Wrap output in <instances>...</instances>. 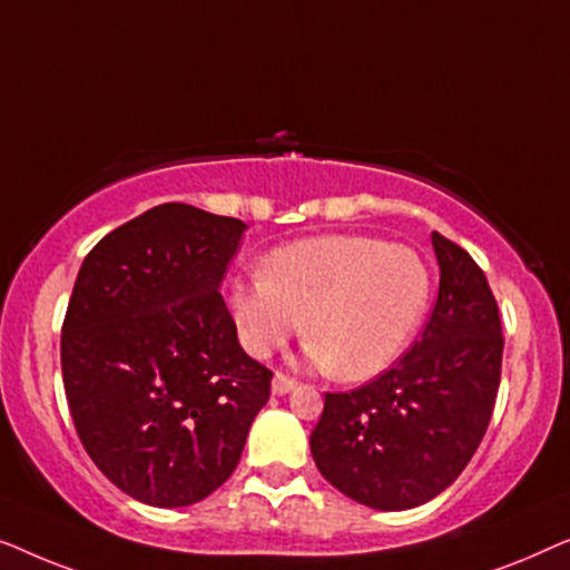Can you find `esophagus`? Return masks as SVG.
I'll use <instances>...</instances> for the list:
<instances>
[{
  "mask_svg": "<svg viewBox=\"0 0 570 570\" xmlns=\"http://www.w3.org/2000/svg\"><path fill=\"white\" fill-rule=\"evenodd\" d=\"M295 389V381L291 376H285V373H275V379H272V394L283 396V394H291Z\"/></svg>",
  "mask_w": 570,
  "mask_h": 570,
  "instance_id": "34e87169",
  "label": "esophagus"
}]
</instances>
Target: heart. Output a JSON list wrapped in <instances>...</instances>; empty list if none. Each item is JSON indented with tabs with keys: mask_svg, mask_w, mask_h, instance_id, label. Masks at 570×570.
Wrapping results in <instances>:
<instances>
[{
	"mask_svg": "<svg viewBox=\"0 0 570 570\" xmlns=\"http://www.w3.org/2000/svg\"><path fill=\"white\" fill-rule=\"evenodd\" d=\"M428 301L431 272L417 252L342 233L277 246L264 256L259 277L228 291L248 355L267 357L303 318V361L342 381L373 379L400 361Z\"/></svg>",
	"mask_w": 570,
	"mask_h": 570,
	"instance_id": "b5f03b06",
	"label": "heart"
}]
</instances>
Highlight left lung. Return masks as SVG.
<instances>
[{
  "instance_id": "left-lung-1",
  "label": "left lung",
  "mask_w": 570,
  "mask_h": 570,
  "mask_svg": "<svg viewBox=\"0 0 570 570\" xmlns=\"http://www.w3.org/2000/svg\"><path fill=\"white\" fill-rule=\"evenodd\" d=\"M441 283L415 347L353 392L326 394L311 454L326 482L376 511L423 505L454 482L488 431L503 332L485 272L441 233Z\"/></svg>"
}]
</instances>
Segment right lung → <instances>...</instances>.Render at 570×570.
Here are the masks:
<instances>
[{
    "instance_id": "obj_1",
    "label": "right lung",
    "mask_w": 570,
    "mask_h": 570,
    "mask_svg": "<svg viewBox=\"0 0 570 570\" xmlns=\"http://www.w3.org/2000/svg\"><path fill=\"white\" fill-rule=\"evenodd\" d=\"M246 223L166 202L85 256L61 326L77 435L116 488L158 509L236 470L272 371L238 345L220 283Z\"/></svg>"
}]
</instances>
